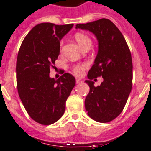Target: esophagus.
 <instances>
[{
	"instance_id": "34e87169",
	"label": "esophagus",
	"mask_w": 151,
	"mask_h": 151,
	"mask_svg": "<svg viewBox=\"0 0 151 151\" xmlns=\"http://www.w3.org/2000/svg\"><path fill=\"white\" fill-rule=\"evenodd\" d=\"M83 82L81 80H80V79H78V78H76V83H77V84H81V83H83Z\"/></svg>"
}]
</instances>
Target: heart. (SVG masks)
I'll return each mask as SVG.
<instances>
[{
  "label": "heart",
  "mask_w": 151,
  "mask_h": 151,
  "mask_svg": "<svg viewBox=\"0 0 151 151\" xmlns=\"http://www.w3.org/2000/svg\"><path fill=\"white\" fill-rule=\"evenodd\" d=\"M75 39L77 40V43L79 44L80 47H83L88 42H91V39L86 35L83 33H77L75 35ZM87 67L86 63H82V64H77L73 67V72L77 76H80L83 74L84 69Z\"/></svg>",
  "instance_id": "1"
}]
</instances>
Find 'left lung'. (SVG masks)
<instances>
[{"label": "left lung", "mask_w": 151, "mask_h": 151, "mask_svg": "<svg viewBox=\"0 0 151 151\" xmlns=\"http://www.w3.org/2000/svg\"><path fill=\"white\" fill-rule=\"evenodd\" d=\"M76 29L91 32L98 41V52L85 80L90 92L85 101L88 115L94 121L107 123L122 112L132 88V55L119 29L109 19L77 24ZM102 76L97 87L90 80Z\"/></svg>", "instance_id": "1"}]
</instances>
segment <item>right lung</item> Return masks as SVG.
Instances as JSON below:
<instances>
[{
  "label": "right lung",
  "mask_w": 151,
  "mask_h": 151,
  "mask_svg": "<svg viewBox=\"0 0 151 151\" xmlns=\"http://www.w3.org/2000/svg\"><path fill=\"white\" fill-rule=\"evenodd\" d=\"M73 26L38 24L25 36L18 52V93L30 118L41 124H52L63 116L75 85V78L68 73L58 80L50 77V68L60 54V40Z\"/></svg>",
  "instance_id": "add662e5"
}]
</instances>
